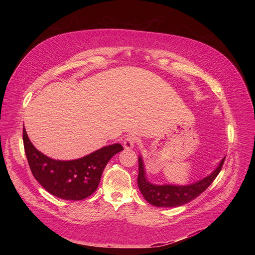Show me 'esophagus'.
<instances>
[{
    "instance_id": "34e87169",
    "label": "esophagus",
    "mask_w": 255,
    "mask_h": 255,
    "mask_svg": "<svg viewBox=\"0 0 255 255\" xmlns=\"http://www.w3.org/2000/svg\"><path fill=\"white\" fill-rule=\"evenodd\" d=\"M137 137L135 136H128L127 138H125L124 142H123V146L125 149H131L134 147L135 143L137 142Z\"/></svg>"
}]
</instances>
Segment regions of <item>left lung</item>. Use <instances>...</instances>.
Wrapping results in <instances>:
<instances>
[{"label":"left lung","instance_id":"1","mask_svg":"<svg viewBox=\"0 0 255 255\" xmlns=\"http://www.w3.org/2000/svg\"><path fill=\"white\" fill-rule=\"evenodd\" d=\"M224 156L217 167L208 175L190 185H156L147 178L144 161L141 155L138 156V178L139 191L149 204L161 208H174L190 203L199 197L217 177L225 160Z\"/></svg>","mask_w":255,"mask_h":255}]
</instances>
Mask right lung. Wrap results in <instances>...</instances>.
I'll use <instances>...</instances> for the list:
<instances>
[{"mask_svg": "<svg viewBox=\"0 0 255 255\" xmlns=\"http://www.w3.org/2000/svg\"><path fill=\"white\" fill-rule=\"evenodd\" d=\"M23 142L35 179L52 196L68 201H80L91 196L98 189L103 170L109 160L123 150L121 144L115 143L81 158L58 160L35 148L25 128H23Z\"/></svg>", "mask_w": 255, "mask_h": 255, "instance_id": "add662e5", "label": "right lung"}]
</instances>
